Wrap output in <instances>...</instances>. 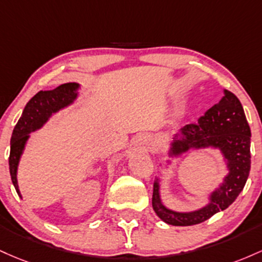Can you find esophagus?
Masks as SVG:
<instances>
[{
	"label": "esophagus",
	"instance_id": "obj_1",
	"mask_svg": "<svg viewBox=\"0 0 262 262\" xmlns=\"http://www.w3.org/2000/svg\"><path fill=\"white\" fill-rule=\"evenodd\" d=\"M139 142H140L142 146H145L147 149H151V148H152V140L149 139V137H147V136L140 137Z\"/></svg>",
	"mask_w": 262,
	"mask_h": 262
}]
</instances>
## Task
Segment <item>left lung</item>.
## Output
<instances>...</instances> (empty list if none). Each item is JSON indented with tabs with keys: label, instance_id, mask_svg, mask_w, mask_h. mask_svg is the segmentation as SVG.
Here are the masks:
<instances>
[{
	"label": "left lung",
	"instance_id": "8db88e82",
	"mask_svg": "<svg viewBox=\"0 0 262 262\" xmlns=\"http://www.w3.org/2000/svg\"><path fill=\"white\" fill-rule=\"evenodd\" d=\"M251 131L240 100L229 90L223 92L218 104L211 106L196 123H188L173 137L170 156H179L190 148L215 147L228 161L229 173L215 192L210 203L192 213H177L167 209L160 198V183L156 179L152 207L164 223L176 226H189L205 222L220 210L233 204L248 181L251 164L250 155Z\"/></svg>",
	"mask_w": 262,
	"mask_h": 262
}]
</instances>
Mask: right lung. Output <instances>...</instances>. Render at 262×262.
Instances as JSON below:
<instances>
[{
	"mask_svg": "<svg viewBox=\"0 0 262 262\" xmlns=\"http://www.w3.org/2000/svg\"><path fill=\"white\" fill-rule=\"evenodd\" d=\"M79 84L67 83L61 84L54 90H47V92H39L33 96L26 105L22 116L14 126V130L11 137V151H10V173L11 179L17 194L20 196L18 183H17V167L23 148H25L26 141L28 140V134L36 131L37 128L42 127L43 123L52 114L57 113L60 108L68 106L74 101L78 96Z\"/></svg>",
	"mask_w": 262,
	"mask_h": 262,
	"instance_id": "add662e5",
	"label": "right lung"
}]
</instances>
